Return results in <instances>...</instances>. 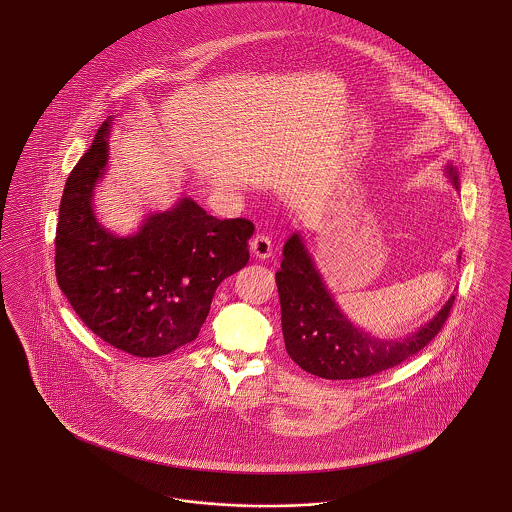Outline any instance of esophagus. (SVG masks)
I'll use <instances>...</instances> for the list:
<instances>
[{
    "instance_id": "1",
    "label": "esophagus",
    "mask_w": 512,
    "mask_h": 512,
    "mask_svg": "<svg viewBox=\"0 0 512 512\" xmlns=\"http://www.w3.org/2000/svg\"><path fill=\"white\" fill-rule=\"evenodd\" d=\"M251 253L257 259H268L272 255V240L266 234H257L251 240Z\"/></svg>"
}]
</instances>
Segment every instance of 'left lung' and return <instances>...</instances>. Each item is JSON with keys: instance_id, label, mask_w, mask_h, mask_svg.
I'll return each mask as SVG.
<instances>
[{"instance_id": "8db88e82", "label": "left lung", "mask_w": 512, "mask_h": 512, "mask_svg": "<svg viewBox=\"0 0 512 512\" xmlns=\"http://www.w3.org/2000/svg\"><path fill=\"white\" fill-rule=\"evenodd\" d=\"M446 174L458 191V170L448 164ZM276 283L282 304L285 350L300 369L327 380L367 378L401 365L439 335L456 299L452 295L439 314L412 335L395 340L376 338L357 329L340 312L299 232L283 246Z\"/></svg>"}]
</instances>
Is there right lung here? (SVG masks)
Instances as JSON below:
<instances>
[{
    "instance_id": "add662e5",
    "label": "right lung",
    "mask_w": 512,
    "mask_h": 512,
    "mask_svg": "<svg viewBox=\"0 0 512 512\" xmlns=\"http://www.w3.org/2000/svg\"><path fill=\"white\" fill-rule=\"evenodd\" d=\"M111 119L66 181L56 225V280L94 335L136 357L193 342L217 285L249 261L253 223L217 219L191 198L151 213L134 236L104 229L92 196L107 164Z\"/></svg>"
}]
</instances>
